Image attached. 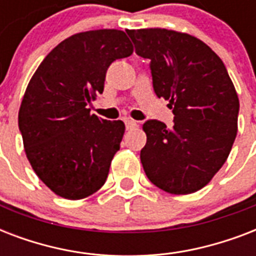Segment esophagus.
Returning <instances> with one entry per match:
<instances>
[{
  "label": "esophagus",
  "instance_id": "34e87169",
  "mask_svg": "<svg viewBox=\"0 0 256 256\" xmlns=\"http://www.w3.org/2000/svg\"><path fill=\"white\" fill-rule=\"evenodd\" d=\"M124 124H126V130H132V128H136L138 126V122L132 120H124Z\"/></svg>",
  "mask_w": 256,
  "mask_h": 256
}]
</instances>
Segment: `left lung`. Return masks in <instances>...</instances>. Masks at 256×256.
Wrapping results in <instances>:
<instances>
[{
	"label": "left lung",
	"mask_w": 256,
	"mask_h": 256,
	"mask_svg": "<svg viewBox=\"0 0 256 256\" xmlns=\"http://www.w3.org/2000/svg\"><path fill=\"white\" fill-rule=\"evenodd\" d=\"M150 60L152 88L172 108L174 124L148 120L140 162L170 194L200 190L222 168L238 132L239 100L222 60L198 38L168 29L126 30Z\"/></svg>",
	"instance_id": "obj_1"
}]
</instances>
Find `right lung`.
<instances>
[{"instance_id": "1", "label": "right lung", "mask_w": 256, "mask_h": 256, "mask_svg": "<svg viewBox=\"0 0 256 256\" xmlns=\"http://www.w3.org/2000/svg\"><path fill=\"white\" fill-rule=\"evenodd\" d=\"M122 30L74 34L58 44L26 88L18 128L38 178L57 195L82 199L104 186L124 132L122 120L90 114L108 66L132 56Z\"/></svg>"}]
</instances>
